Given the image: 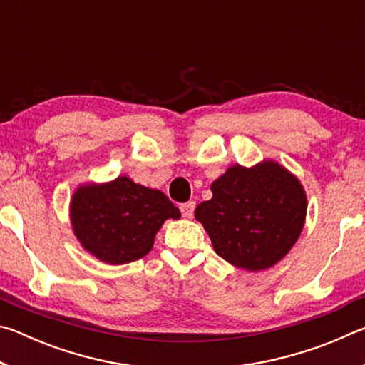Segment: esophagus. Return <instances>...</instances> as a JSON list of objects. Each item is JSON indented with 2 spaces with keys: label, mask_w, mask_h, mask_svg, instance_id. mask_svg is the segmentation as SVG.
<instances>
[{
  "label": "esophagus",
  "mask_w": 365,
  "mask_h": 365,
  "mask_svg": "<svg viewBox=\"0 0 365 365\" xmlns=\"http://www.w3.org/2000/svg\"><path fill=\"white\" fill-rule=\"evenodd\" d=\"M180 211H182V214H183V217L190 219L191 215H193V211H195V202H193V201L183 202V205H180Z\"/></svg>",
  "instance_id": "esophagus-1"
}]
</instances>
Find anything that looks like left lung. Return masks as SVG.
<instances>
[{"mask_svg": "<svg viewBox=\"0 0 365 365\" xmlns=\"http://www.w3.org/2000/svg\"><path fill=\"white\" fill-rule=\"evenodd\" d=\"M212 197L195 217L214 251L235 267L259 272L288 255L304 227L307 200L301 182L275 160L235 164L211 185Z\"/></svg>", "mask_w": 365, "mask_h": 365, "instance_id": "8db88e82", "label": "left lung"}]
</instances>
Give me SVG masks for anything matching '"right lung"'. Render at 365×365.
<instances>
[{"label":"right lung","mask_w":365,"mask_h":365,"mask_svg":"<svg viewBox=\"0 0 365 365\" xmlns=\"http://www.w3.org/2000/svg\"><path fill=\"white\" fill-rule=\"evenodd\" d=\"M168 219H180L174 202L163 191L125 175L108 183L80 185L71 200V224L80 245L113 265L146 256Z\"/></svg>","instance_id":"1"}]
</instances>
